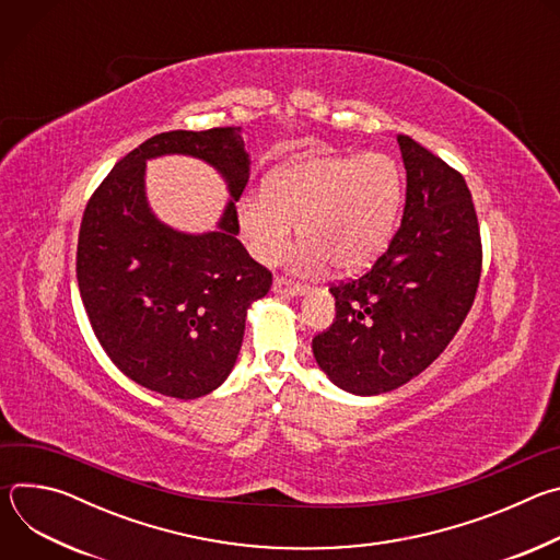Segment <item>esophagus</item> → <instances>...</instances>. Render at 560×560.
I'll return each mask as SVG.
<instances>
[{
	"instance_id": "obj_1",
	"label": "esophagus",
	"mask_w": 560,
	"mask_h": 560,
	"mask_svg": "<svg viewBox=\"0 0 560 560\" xmlns=\"http://www.w3.org/2000/svg\"><path fill=\"white\" fill-rule=\"evenodd\" d=\"M272 290H275L277 294H288V296H301V294H305V292H307V288H305V285L294 283V281L283 279V277H277V279H275Z\"/></svg>"
}]
</instances>
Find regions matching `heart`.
Returning <instances> with one entry per match:
<instances>
[{
	"mask_svg": "<svg viewBox=\"0 0 560 560\" xmlns=\"http://www.w3.org/2000/svg\"><path fill=\"white\" fill-rule=\"evenodd\" d=\"M406 182L387 154H312L279 168L268 192L238 203V225L250 253L275 264L290 246L296 223L303 244L294 257L301 272L370 268L387 248L404 208Z\"/></svg>",
	"mask_w": 560,
	"mask_h": 560,
	"instance_id": "b5f03b06",
	"label": "heart"
}]
</instances>
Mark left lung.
I'll use <instances>...</instances> for the list:
<instances>
[{"mask_svg":"<svg viewBox=\"0 0 560 560\" xmlns=\"http://www.w3.org/2000/svg\"><path fill=\"white\" fill-rule=\"evenodd\" d=\"M408 173L401 228L359 279L332 285L335 324L312 339L326 376L357 396L401 387L454 339L481 279V232L460 173L398 135Z\"/></svg>","mask_w":560,"mask_h":560,"instance_id":"8db88e82","label":"left lung"}]
</instances>
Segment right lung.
<instances>
[{
	"mask_svg": "<svg viewBox=\"0 0 560 560\" xmlns=\"http://www.w3.org/2000/svg\"><path fill=\"white\" fill-rule=\"evenodd\" d=\"M186 153L210 163L231 192L218 228L190 235L159 222L144 162ZM250 179L242 128L173 130L145 139L91 197L77 244V283L97 341L135 383L173 398L217 389L242 350L248 307L272 275L238 242L236 201Z\"/></svg>",
	"mask_w": 560,
	"mask_h": 560,
	"instance_id": "add662e5",
	"label": "right lung"
}]
</instances>
